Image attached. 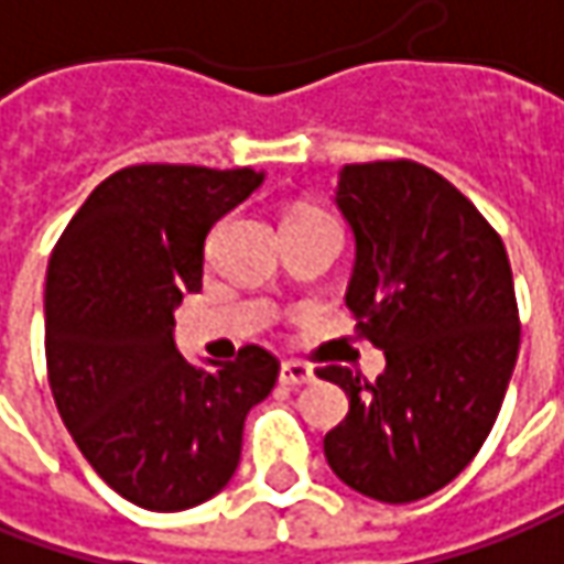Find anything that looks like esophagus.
Instances as JSON below:
<instances>
[{
  "mask_svg": "<svg viewBox=\"0 0 564 564\" xmlns=\"http://www.w3.org/2000/svg\"><path fill=\"white\" fill-rule=\"evenodd\" d=\"M315 380V371H312V365H305V361H283L281 365V383H290V387H300V383H312Z\"/></svg>",
  "mask_w": 564,
  "mask_h": 564,
  "instance_id": "1",
  "label": "esophagus"
}]
</instances>
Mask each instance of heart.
Returning a JSON list of instances; mask_svg holds the SVG:
<instances>
[{"label": "heart", "mask_w": 564, "mask_h": 564, "mask_svg": "<svg viewBox=\"0 0 564 564\" xmlns=\"http://www.w3.org/2000/svg\"><path fill=\"white\" fill-rule=\"evenodd\" d=\"M312 215H321V212L318 208H305V205H302V208H293L286 218H312Z\"/></svg>", "instance_id": "heart-1"}]
</instances>
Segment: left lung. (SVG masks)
Listing matches in <instances>:
<instances>
[{
  "instance_id": "left-lung-1",
  "label": "left lung",
  "mask_w": 564,
  "mask_h": 564,
  "mask_svg": "<svg viewBox=\"0 0 564 564\" xmlns=\"http://www.w3.org/2000/svg\"><path fill=\"white\" fill-rule=\"evenodd\" d=\"M337 208L356 237L346 305L387 368L375 383L321 368L349 397L324 456L361 496L415 502L494 431L521 346L512 268L475 205L409 159L343 167Z\"/></svg>"
}]
</instances>
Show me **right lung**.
I'll return each instance as SVG.
<instances>
[{"instance_id": "add662e5", "label": "right lung", "mask_w": 564, "mask_h": 564, "mask_svg": "<svg viewBox=\"0 0 564 564\" xmlns=\"http://www.w3.org/2000/svg\"><path fill=\"white\" fill-rule=\"evenodd\" d=\"M262 171L130 165L80 205L46 268V368L58 415L96 475L149 512L224 490L243 421L281 371L262 346L199 368L174 346V308L203 290L212 224Z\"/></svg>"}]
</instances>
